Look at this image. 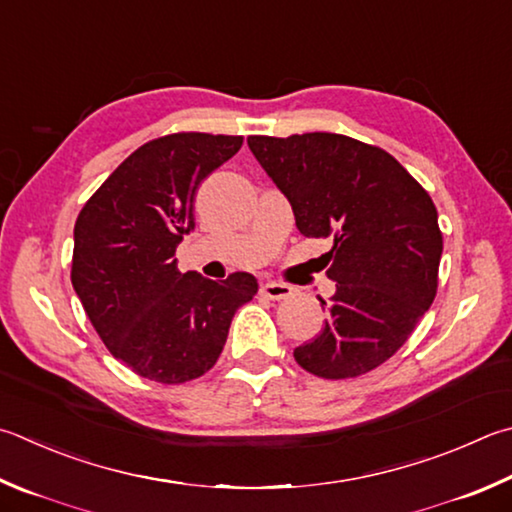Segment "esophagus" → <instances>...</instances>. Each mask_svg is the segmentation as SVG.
Returning a JSON list of instances; mask_svg holds the SVG:
<instances>
[{"mask_svg": "<svg viewBox=\"0 0 512 512\" xmlns=\"http://www.w3.org/2000/svg\"><path fill=\"white\" fill-rule=\"evenodd\" d=\"M291 293H293V288L286 284H280V282H266L262 286V295L268 297V300H286Z\"/></svg>", "mask_w": 512, "mask_h": 512, "instance_id": "1", "label": "esophagus"}]
</instances>
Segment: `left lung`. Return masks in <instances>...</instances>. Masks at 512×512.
I'll list each match as a JSON object with an SVG mask.
<instances>
[{
	"instance_id": "left-lung-1",
	"label": "left lung",
	"mask_w": 512,
	"mask_h": 512,
	"mask_svg": "<svg viewBox=\"0 0 512 512\" xmlns=\"http://www.w3.org/2000/svg\"><path fill=\"white\" fill-rule=\"evenodd\" d=\"M250 152L282 190L304 237L329 239L336 282L320 336L293 351L329 380L356 378L389 360L434 302L443 237L421 183L380 147L311 132L250 136Z\"/></svg>"
}]
</instances>
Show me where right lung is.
Masks as SVG:
<instances>
[{"mask_svg": "<svg viewBox=\"0 0 512 512\" xmlns=\"http://www.w3.org/2000/svg\"><path fill=\"white\" fill-rule=\"evenodd\" d=\"M244 138L179 132L138 147L80 210L71 284L111 356L163 385L215 367L232 315L257 280H208L176 268V246L194 230L201 181L239 152Z\"/></svg>", "mask_w": 512, "mask_h": 512, "instance_id": "1", "label": "right lung"}]
</instances>
